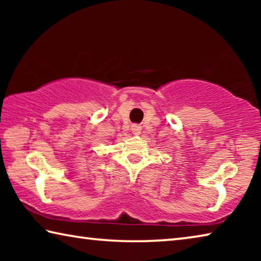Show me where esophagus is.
<instances>
[{"label":"esophagus","mask_w":261,"mask_h":261,"mask_svg":"<svg viewBox=\"0 0 261 261\" xmlns=\"http://www.w3.org/2000/svg\"><path fill=\"white\" fill-rule=\"evenodd\" d=\"M131 130L134 132L135 135H139L140 131H141V126L139 124H132L131 125Z\"/></svg>","instance_id":"esophagus-1"}]
</instances>
